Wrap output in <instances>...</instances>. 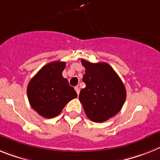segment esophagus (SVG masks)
Returning a JSON list of instances; mask_svg holds the SVG:
<instances>
[{
	"label": "esophagus",
	"instance_id": "obj_1",
	"mask_svg": "<svg viewBox=\"0 0 160 160\" xmlns=\"http://www.w3.org/2000/svg\"><path fill=\"white\" fill-rule=\"evenodd\" d=\"M75 90L76 91V92H77V94L79 95V93H80V88H79V87H78V86H76V87H75Z\"/></svg>",
	"mask_w": 160,
	"mask_h": 160
}]
</instances>
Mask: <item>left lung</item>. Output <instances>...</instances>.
Wrapping results in <instances>:
<instances>
[{
  "label": "left lung",
  "instance_id": "1",
  "mask_svg": "<svg viewBox=\"0 0 160 160\" xmlns=\"http://www.w3.org/2000/svg\"><path fill=\"white\" fill-rule=\"evenodd\" d=\"M85 68L83 81L86 86L80 90L79 99L90 120L107 121L121 110L126 99L122 80L107 62L92 63L81 59Z\"/></svg>",
  "mask_w": 160,
  "mask_h": 160
}]
</instances>
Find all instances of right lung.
Returning a JSON list of instances; mask_svg holds the SVG:
<instances>
[{"label":"right lung","instance_id":"right-lung-1","mask_svg":"<svg viewBox=\"0 0 160 160\" xmlns=\"http://www.w3.org/2000/svg\"><path fill=\"white\" fill-rule=\"evenodd\" d=\"M66 62L55 61L46 64L30 80L28 98L31 107L43 117L50 119L61 113L67 103L77 93L62 73Z\"/></svg>","mask_w":160,"mask_h":160}]
</instances>
